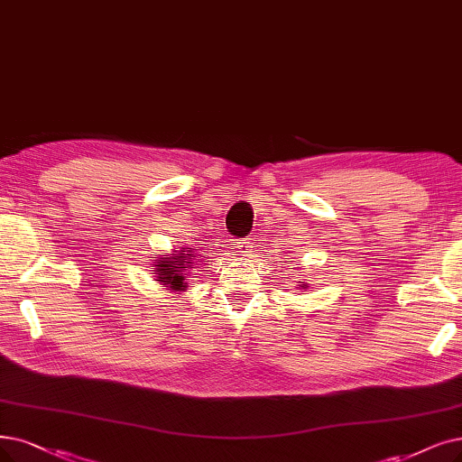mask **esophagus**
Listing matches in <instances>:
<instances>
[{
	"label": "esophagus",
	"mask_w": 462,
	"mask_h": 462,
	"mask_svg": "<svg viewBox=\"0 0 462 462\" xmlns=\"http://www.w3.org/2000/svg\"><path fill=\"white\" fill-rule=\"evenodd\" d=\"M235 248L238 250V254H243V255H245V254H250V250H252L254 246H252V243H250V241H241V243H236V246H235Z\"/></svg>",
	"instance_id": "esophagus-1"
}]
</instances>
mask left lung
I'll list each match as a JSON object with an SVG mask.
<instances>
[{"label":"left lung","instance_id":"8db88e82","mask_svg":"<svg viewBox=\"0 0 462 462\" xmlns=\"http://www.w3.org/2000/svg\"><path fill=\"white\" fill-rule=\"evenodd\" d=\"M300 286H301V288H303V290H305V288H309V286H307V284H305V282H303V284H300Z\"/></svg>","mask_w":462,"mask_h":462}]
</instances>
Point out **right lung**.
I'll return each instance as SVG.
<instances>
[{
	"mask_svg": "<svg viewBox=\"0 0 462 462\" xmlns=\"http://www.w3.org/2000/svg\"><path fill=\"white\" fill-rule=\"evenodd\" d=\"M195 248H180L172 250V254H159L152 263L155 281L171 291H186L189 288V271L195 269Z\"/></svg>",
	"mask_w": 462,
	"mask_h": 462,
	"instance_id": "obj_1",
	"label": "right lung"
}]
</instances>
